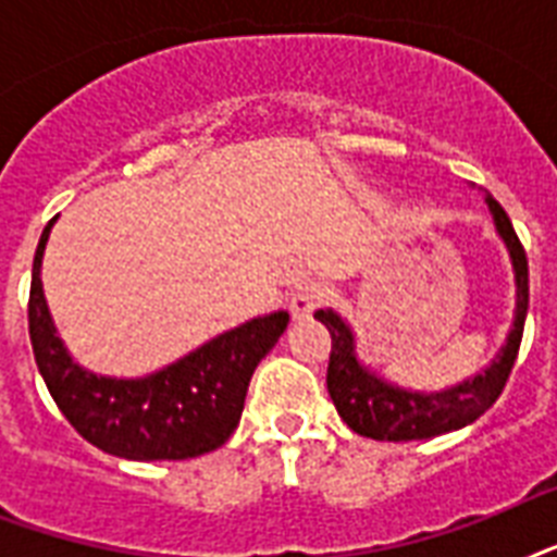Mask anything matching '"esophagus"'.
I'll use <instances>...</instances> for the list:
<instances>
[{
  "mask_svg": "<svg viewBox=\"0 0 557 557\" xmlns=\"http://www.w3.org/2000/svg\"><path fill=\"white\" fill-rule=\"evenodd\" d=\"M323 304V286L321 283H304L297 286V292L288 297V312L295 321H306L312 318V312Z\"/></svg>",
  "mask_w": 557,
  "mask_h": 557,
  "instance_id": "34e87169",
  "label": "esophagus"
}]
</instances>
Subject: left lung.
Returning <instances> with one entry per match:
<instances>
[{
	"label": "left lung",
	"instance_id": "1",
	"mask_svg": "<svg viewBox=\"0 0 557 557\" xmlns=\"http://www.w3.org/2000/svg\"><path fill=\"white\" fill-rule=\"evenodd\" d=\"M485 205L492 210L497 236L509 251L511 274H515V318H511L506 344L483 372H476L466 381H457L450 387L428 389V393L398 387L358 358L356 332L347 323V318H341L335 309L314 312V318L332 335L326 389H330L332 405L338 407V416L349 424V431L381 442L431 440V436L459 431V428L476 422L503 393L511 367H515V358H518L523 323H527L529 265L527 251H523L506 210L497 205L492 193H485Z\"/></svg>",
	"mask_w": 557,
	"mask_h": 557
}]
</instances>
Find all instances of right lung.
I'll use <instances>...</instances> for the list:
<instances>
[{
	"mask_svg": "<svg viewBox=\"0 0 557 557\" xmlns=\"http://www.w3.org/2000/svg\"><path fill=\"white\" fill-rule=\"evenodd\" d=\"M54 222L34 253L28 332L39 375L74 431L112 457L138 462L190 459L225 445L253 370L286 332L288 312L251 318L141 379L98 375L74 361L48 312L39 269Z\"/></svg>",
	"mask_w": 557,
	"mask_h": 557,
	"instance_id": "1",
	"label": "right lung"
}]
</instances>
